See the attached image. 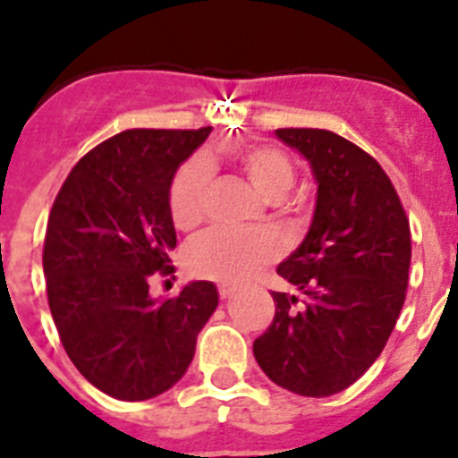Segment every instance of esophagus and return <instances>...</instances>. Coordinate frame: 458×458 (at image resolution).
Listing matches in <instances>:
<instances>
[{"label":"esophagus","mask_w":458,"mask_h":458,"mask_svg":"<svg viewBox=\"0 0 458 458\" xmlns=\"http://www.w3.org/2000/svg\"><path fill=\"white\" fill-rule=\"evenodd\" d=\"M219 294H221V299H230V296L234 294V287L233 285H219Z\"/></svg>","instance_id":"obj_1"}]
</instances>
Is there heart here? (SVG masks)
<instances>
[{
    "label": "heart",
    "instance_id": "1",
    "mask_svg": "<svg viewBox=\"0 0 458 458\" xmlns=\"http://www.w3.org/2000/svg\"><path fill=\"white\" fill-rule=\"evenodd\" d=\"M234 162L267 200H280L294 184V164L278 148L246 146L234 155ZM209 180L212 171L205 159H191L175 173L168 205L173 224L180 230L193 228L203 219ZM276 255L278 244L269 233H228L214 228L187 246L184 262L193 276L237 283L253 276Z\"/></svg>",
    "mask_w": 458,
    "mask_h": 458
}]
</instances>
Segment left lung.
<instances>
[{
  "label": "left lung",
  "mask_w": 458,
  "mask_h": 458,
  "mask_svg": "<svg viewBox=\"0 0 458 458\" xmlns=\"http://www.w3.org/2000/svg\"><path fill=\"white\" fill-rule=\"evenodd\" d=\"M310 164L312 224L278 265L296 294L274 292L276 315L253 342L262 372L290 393L331 397L383 352L409 285L411 228L393 182L356 143L328 130H276Z\"/></svg>",
  "instance_id": "obj_1"
}]
</instances>
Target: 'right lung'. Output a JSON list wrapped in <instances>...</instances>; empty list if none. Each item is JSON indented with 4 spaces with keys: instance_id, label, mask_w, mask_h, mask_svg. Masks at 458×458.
<instances>
[{
    "instance_id": "obj_1",
    "label": "right lung",
    "mask_w": 458,
    "mask_h": 458,
    "mask_svg": "<svg viewBox=\"0 0 458 458\" xmlns=\"http://www.w3.org/2000/svg\"><path fill=\"white\" fill-rule=\"evenodd\" d=\"M212 127L125 130L84 155L49 212L43 271L61 344L98 390L143 402L173 388L219 306L209 280L152 299L178 244L168 193Z\"/></svg>"
}]
</instances>
